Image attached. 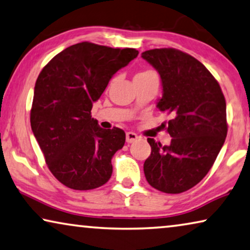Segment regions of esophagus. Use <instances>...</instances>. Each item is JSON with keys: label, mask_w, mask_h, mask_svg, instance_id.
<instances>
[{"label": "esophagus", "mask_w": 250, "mask_h": 250, "mask_svg": "<svg viewBox=\"0 0 250 250\" xmlns=\"http://www.w3.org/2000/svg\"><path fill=\"white\" fill-rule=\"evenodd\" d=\"M138 139V136L136 135L135 132H126V135H125V140H126V143L128 144H131V143H135V141Z\"/></svg>", "instance_id": "34e87169"}]
</instances>
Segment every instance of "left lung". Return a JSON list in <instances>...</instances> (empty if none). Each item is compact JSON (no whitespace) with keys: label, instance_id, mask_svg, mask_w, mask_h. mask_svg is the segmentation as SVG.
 <instances>
[{"label":"left lung","instance_id":"8db88e82","mask_svg":"<svg viewBox=\"0 0 250 250\" xmlns=\"http://www.w3.org/2000/svg\"><path fill=\"white\" fill-rule=\"evenodd\" d=\"M157 70L163 95L159 111L172 114L162 146L148 138L151 154L144 164L146 180L164 193L177 194L195 186L213 165L227 137V106L221 87L202 62L173 48L141 54Z\"/></svg>","mask_w":250,"mask_h":250}]
</instances>
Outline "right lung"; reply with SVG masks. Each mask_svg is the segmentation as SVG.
I'll return each mask as SVG.
<instances>
[{"label": "right lung", "mask_w": 250, "mask_h": 250, "mask_svg": "<svg viewBox=\"0 0 250 250\" xmlns=\"http://www.w3.org/2000/svg\"><path fill=\"white\" fill-rule=\"evenodd\" d=\"M138 54L80 42L56 55L37 78L31 129L48 168L67 188L86 191L110 180L111 159L124 147L125 133L101 128L91 110L114 74Z\"/></svg>", "instance_id": "right-lung-1"}]
</instances>
